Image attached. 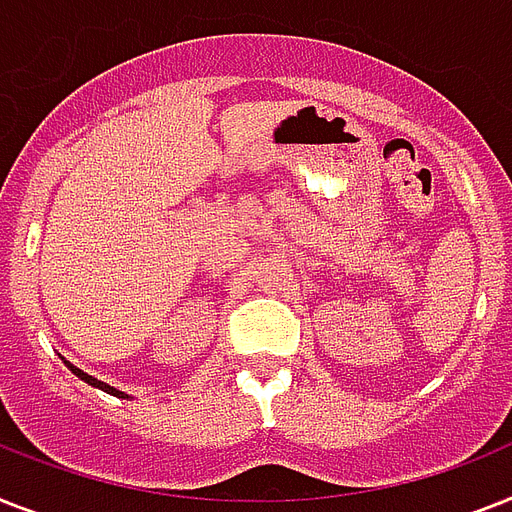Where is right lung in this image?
Instances as JSON below:
<instances>
[{
    "instance_id": "obj_1",
    "label": "right lung",
    "mask_w": 512,
    "mask_h": 512,
    "mask_svg": "<svg viewBox=\"0 0 512 512\" xmlns=\"http://www.w3.org/2000/svg\"><path fill=\"white\" fill-rule=\"evenodd\" d=\"M62 363L68 365L70 371H73V376H78V378H81V381H86V384H89V386H94V389H102V392L112 394V397H118V400H131V397H128L126 392H120V389H115V386H110V384H105V381H99V378L89 376V373L81 371V368H76V365L70 363V360H65V357H62Z\"/></svg>"
}]
</instances>
